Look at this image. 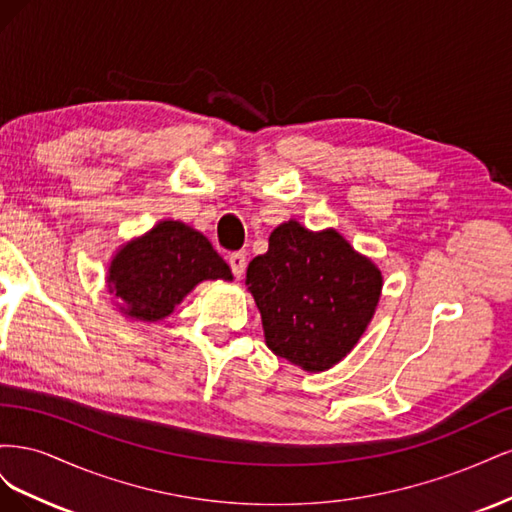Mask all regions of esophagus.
I'll list each match as a JSON object with an SVG mask.
<instances>
[{"label": "esophagus", "instance_id": "34e87169", "mask_svg": "<svg viewBox=\"0 0 512 512\" xmlns=\"http://www.w3.org/2000/svg\"><path fill=\"white\" fill-rule=\"evenodd\" d=\"M228 265H230L232 273H235L237 280H241V275L245 273V267H247V258L241 252H235V254L228 256Z\"/></svg>", "mask_w": 512, "mask_h": 512}]
</instances>
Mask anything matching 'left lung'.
I'll return each instance as SVG.
<instances>
[{"instance_id": "8db88e82", "label": "left lung", "mask_w": 512, "mask_h": 512, "mask_svg": "<svg viewBox=\"0 0 512 512\" xmlns=\"http://www.w3.org/2000/svg\"><path fill=\"white\" fill-rule=\"evenodd\" d=\"M245 286L269 350L309 374L337 365L359 344L382 294V271L335 228L277 226L267 254L247 267Z\"/></svg>"}]
</instances>
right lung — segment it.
<instances>
[{"instance_id": "add662e5", "label": "right lung", "mask_w": 512, "mask_h": 512, "mask_svg": "<svg viewBox=\"0 0 512 512\" xmlns=\"http://www.w3.org/2000/svg\"><path fill=\"white\" fill-rule=\"evenodd\" d=\"M205 280L232 282V271L203 232L162 220L117 247L106 271L119 312L136 322H160Z\"/></svg>"}]
</instances>
